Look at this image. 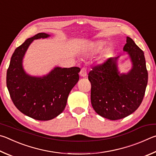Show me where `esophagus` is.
I'll list each match as a JSON object with an SVG mask.
<instances>
[{
    "label": "esophagus",
    "mask_w": 156,
    "mask_h": 156,
    "mask_svg": "<svg viewBox=\"0 0 156 156\" xmlns=\"http://www.w3.org/2000/svg\"><path fill=\"white\" fill-rule=\"evenodd\" d=\"M80 76H83V77H84V76H86L87 75V69L86 68H81L80 73Z\"/></svg>",
    "instance_id": "esophagus-1"
}]
</instances>
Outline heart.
Segmentation results:
<instances>
[{
    "label": "heart",
    "mask_w": 156,
    "mask_h": 156,
    "mask_svg": "<svg viewBox=\"0 0 156 156\" xmlns=\"http://www.w3.org/2000/svg\"><path fill=\"white\" fill-rule=\"evenodd\" d=\"M103 44H104V43L101 41H99V42H97L95 44V48H96V49H99L102 47Z\"/></svg>",
    "instance_id": "b5f03b06"
}]
</instances>
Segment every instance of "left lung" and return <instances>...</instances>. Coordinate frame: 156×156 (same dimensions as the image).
Returning <instances> with one entry per match:
<instances>
[{
	"label": "left lung",
	"mask_w": 156,
	"mask_h": 156,
	"mask_svg": "<svg viewBox=\"0 0 156 156\" xmlns=\"http://www.w3.org/2000/svg\"><path fill=\"white\" fill-rule=\"evenodd\" d=\"M123 51L128 52L133 63L132 69L127 74H119L118 57H110L92 67L88 73L92 108L99 115L110 120L123 119L137 110L148 81L143 51L129 37Z\"/></svg>",
	"instance_id": "1"
}]
</instances>
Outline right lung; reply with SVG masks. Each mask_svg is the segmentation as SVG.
Returning <instances> with one entry per match:
<instances>
[{
  "instance_id": "1",
  "label": "right lung",
  "mask_w": 156,
  "mask_h": 156,
  "mask_svg": "<svg viewBox=\"0 0 156 156\" xmlns=\"http://www.w3.org/2000/svg\"><path fill=\"white\" fill-rule=\"evenodd\" d=\"M48 36L40 33L16 48L7 71V86L13 104L22 113L39 121L53 119L64 111L68 94L80 79L79 67H56L43 77L24 72L22 63L30 44Z\"/></svg>"
}]
</instances>
